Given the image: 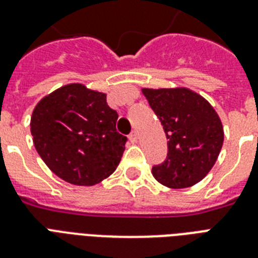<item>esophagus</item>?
Wrapping results in <instances>:
<instances>
[{
    "label": "esophagus",
    "instance_id": "1",
    "mask_svg": "<svg viewBox=\"0 0 258 258\" xmlns=\"http://www.w3.org/2000/svg\"><path fill=\"white\" fill-rule=\"evenodd\" d=\"M128 139H130V142H131V143H137L138 139H139V135H138L137 131H133V133L130 134Z\"/></svg>",
    "mask_w": 258,
    "mask_h": 258
}]
</instances>
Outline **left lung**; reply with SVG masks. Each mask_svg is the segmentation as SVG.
I'll use <instances>...</instances> for the list:
<instances>
[{"instance_id": "obj_1", "label": "left lung", "mask_w": 258, "mask_h": 258, "mask_svg": "<svg viewBox=\"0 0 258 258\" xmlns=\"http://www.w3.org/2000/svg\"><path fill=\"white\" fill-rule=\"evenodd\" d=\"M166 133L167 158L154 166V178L166 187L198 183L212 170L224 145V127L213 105L186 87L142 88Z\"/></svg>"}]
</instances>
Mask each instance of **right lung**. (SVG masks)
Returning a JSON list of instances; mask_svg holds the SVG:
<instances>
[{
  "label": "right lung",
  "instance_id": "add662e5",
  "mask_svg": "<svg viewBox=\"0 0 258 258\" xmlns=\"http://www.w3.org/2000/svg\"><path fill=\"white\" fill-rule=\"evenodd\" d=\"M116 120L107 93L72 83L38 101L30 133L50 171L68 183L93 186L116 170L125 149Z\"/></svg>",
  "mask_w": 258,
  "mask_h": 258
}]
</instances>
